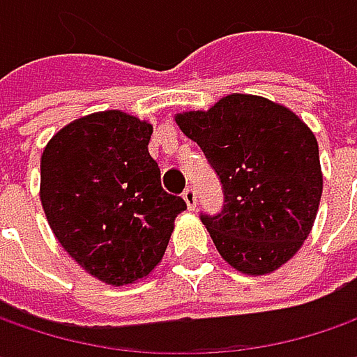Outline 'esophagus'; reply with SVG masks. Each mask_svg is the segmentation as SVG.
I'll list each match as a JSON object with an SVG mask.
<instances>
[{
	"instance_id": "obj_1",
	"label": "esophagus",
	"mask_w": 357,
	"mask_h": 357,
	"mask_svg": "<svg viewBox=\"0 0 357 357\" xmlns=\"http://www.w3.org/2000/svg\"><path fill=\"white\" fill-rule=\"evenodd\" d=\"M183 199H185L186 206L192 211V208H197V190L192 188V186H186L185 192H183Z\"/></svg>"
}]
</instances>
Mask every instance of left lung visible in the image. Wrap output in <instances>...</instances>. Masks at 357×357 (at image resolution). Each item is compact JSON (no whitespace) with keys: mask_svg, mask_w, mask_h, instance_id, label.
<instances>
[{"mask_svg":"<svg viewBox=\"0 0 357 357\" xmlns=\"http://www.w3.org/2000/svg\"><path fill=\"white\" fill-rule=\"evenodd\" d=\"M220 178L225 204L200 213L216 250L244 274H268L308 238L322 197L314 132L282 105L228 95L208 111L176 115Z\"/></svg>","mask_w":357,"mask_h":357,"instance_id":"8db88e82","label":"left lung"}]
</instances>
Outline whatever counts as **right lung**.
Instances as JSON below:
<instances>
[{"mask_svg": "<svg viewBox=\"0 0 357 357\" xmlns=\"http://www.w3.org/2000/svg\"><path fill=\"white\" fill-rule=\"evenodd\" d=\"M153 127L121 111L77 119L41 157V204L53 234L95 278H144L167 250L186 202L160 185Z\"/></svg>", "mask_w": 357, "mask_h": 357, "instance_id": "add662e5", "label": "right lung"}]
</instances>
